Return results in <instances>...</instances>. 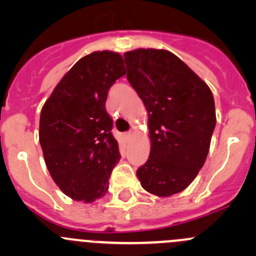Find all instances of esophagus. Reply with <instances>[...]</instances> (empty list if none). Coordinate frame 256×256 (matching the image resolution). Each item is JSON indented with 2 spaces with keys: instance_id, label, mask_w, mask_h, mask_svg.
<instances>
[{
  "instance_id": "esophagus-1",
  "label": "esophagus",
  "mask_w": 256,
  "mask_h": 256,
  "mask_svg": "<svg viewBox=\"0 0 256 256\" xmlns=\"http://www.w3.org/2000/svg\"><path fill=\"white\" fill-rule=\"evenodd\" d=\"M125 136H126V138H130L131 136H132V132H131V131H128V132L125 134Z\"/></svg>"
}]
</instances>
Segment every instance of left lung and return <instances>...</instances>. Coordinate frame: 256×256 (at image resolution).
I'll list each match as a JSON object with an SVG mask.
<instances>
[{
	"label": "left lung",
	"mask_w": 256,
	"mask_h": 256,
	"mask_svg": "<svg viewBox=\"0 0 256 256\" xmlns=\"http://www.w3.org/2000/svg\"><path fill=\"white\" fill-rule=\"evenodd\" d=\"M124 56L128 82L148 112L151 151L136 174L147 192L170 197L204 164L216 121L213 94L171 52L140 48Z\"/></svg>",
	"instance_id": "obj_1"
}]
</instances>
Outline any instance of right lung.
Segmentation results:
<instances>
[{
    "label": "right lung",
    "mask_w": 256,
    "mask_h": 256,
    "mask_svg": "<svg viewBox=\"0 0 256 256\" xmlns=\"http://www.w3.org/2000/svg\"><path fill=\"white\" fill-rule=\"evenodd\" d=\"M125 73L118 53L88 54L72 66L43 105L40 142L46 164L72 200L92 203L109 188V177L121 156L105 102L112 85Z\"/></svg>",
    "instance_id": "right-lung-1"
}]
</instances>
